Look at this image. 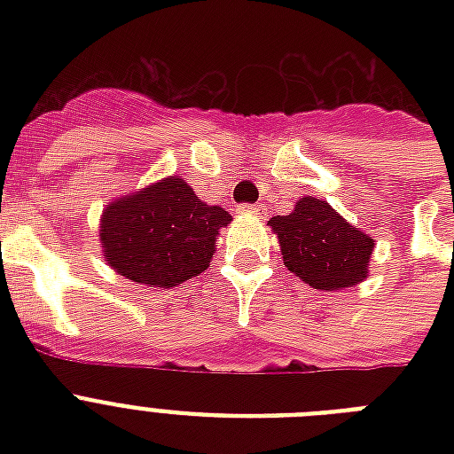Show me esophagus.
<instances>
[{
    "mask_svg": "<svg viewBox=\"0 0 454 454\" xmlns=\"http://www.w3.org/2000/svg\"><path fill=\"white\" fill-rule=\"evenodd\" d=\"M240 214H263V205H240L238 207Z\"/></svg>",
    "mask_w": 454,
    "mask_h": 454,
    "instance_id": "34e87169",
    "label": "esophagus"
}]
</instances>
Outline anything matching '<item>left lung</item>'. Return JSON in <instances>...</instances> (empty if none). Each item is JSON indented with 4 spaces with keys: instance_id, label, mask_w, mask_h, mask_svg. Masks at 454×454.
I'll use <instances>...</instances> for the list:
<instances>
[{
    "instance_id": "1",
    "label": "left lung",
    "mask_w": 454,
    "mask_h": 454,
    "mask_svg": "<svg viewBox=\"0 0 454 454\" xmlns=\"http://www.w3.org/2000/svg\"><path fill=\"white\" fill-rule=\"evenodd\" d=\"M285 266L316 290H341L365 280L374 242L348 226L327 202L301 198L294 212L269 221Z\"/></svg>"
}]
</instances>
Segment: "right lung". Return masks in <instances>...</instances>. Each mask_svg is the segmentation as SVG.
<instances>
[{
	"label": "right lung",
	"mask_w": 454,
	"mask_h": 454,
	"mask_svg": "<svg viewBox=\"0 0 454 454\" xmlns=\"http://www.w3.org/2000/svg\"><path fill=\"white\" fill-rule=\"evenodd\" d=\"M228 223L231 214L205 205L184 178H164L108 205L103 256L127 280L167 290L209 266L219 228Z\"/></svg>",
	"instance_id": "add662e5"
}]
</instances>
